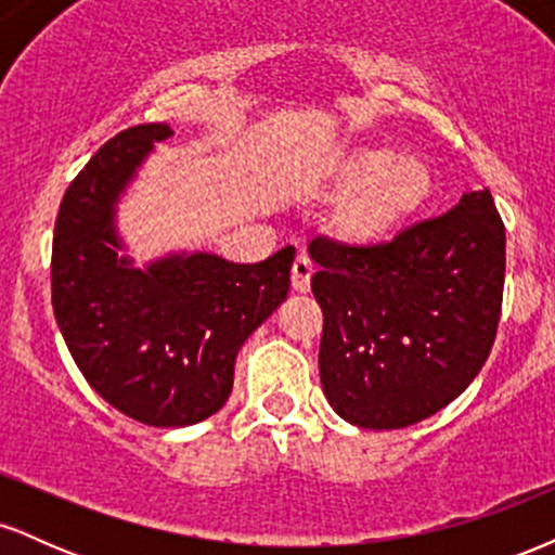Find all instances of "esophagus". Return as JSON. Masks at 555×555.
Wrapping results in <instances>:
<instances>
[{
  "instance_id": "obj_1",
  "label": "esophagus",
  "mask_w": 555,
  "mask_h": 555,
  "mask_svg": "<svg viewBox=\"0 0 555 555\" xmlns=\"http://www.w3.org/2000/svg\"><path fill=\"white\" fill-rule=\"evenodd\" d=\"M310 279H313V263L305 256H299L292 263V289L305 295V292H310Z\"/></svg>"
}]
</instances>
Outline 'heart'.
<instances>
[{"label":"heart","instance_id":"b5f03b06","mask_svg":"<svg viewBox=\"0 0 555 555\" xmlns=\"http://www.w3.org/2000/svg\"><path fill=\"white\" fill-rule=\"evenodd\" d=\"M331 184L339 193L328 214L331 237L358 250L391 245L436 197L428 162L380 143L341 151L331 164Z\"/></svg>","mask_w":555,"mask_h":555}]
</instances>
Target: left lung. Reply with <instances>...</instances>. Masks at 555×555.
Listing matches in <instances>:
<instances>
[{"mask_svg":"<svg viewBox=\"0 0 555 555\" xmlns=\"http://www.w3.org/2000/svg\"><path fill=\"white\" fill-rule=\"evenodd\" d=\"M323 310L318 367L347 423L397 430L436 415L486 365L501 318L506 232L490 190L375 250L310 242Z\"/></svg>","mask_w":555,"mask_h":555,"instance_id":"left-lung-1","label":"left lung"}]
</instances>
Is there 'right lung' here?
<instances>
[{"mask_svg": "<svg viewBox=\"0 0 555 555\" xmlns=\"http://www.w3.org/2000/svg\"><path fill=\"white\" fill-rule=\"evenodd\" d=\"M171 135L138 125L101 145L62 197L52 245L54 318L75 365L114 410L154 428L224 406L237 352L286 299L295 260L292 245L260 263L182 250L135 269L117 206Z\"/></svg>", "mask_w": 555, "mask_h": 555, "instance_id": "1", "label": "right lung"}]
</instances>
